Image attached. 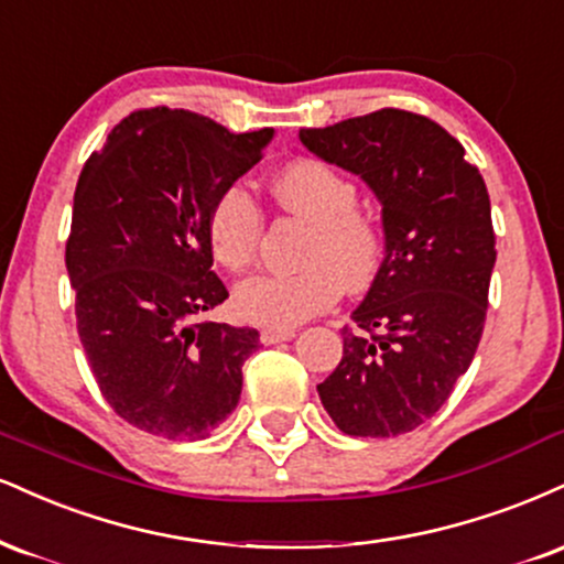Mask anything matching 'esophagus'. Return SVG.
<instances>
[{
	"label": "esophagus",
	"instance_id": "34e87169",
	"mask_svg": "<svg viewBox=\"0 0 564 564\" xmlns=\"http://www.w3.org/2000/svg\"><path fill=\"white\" fill-rule=\"evenodd\" d=\"M296 330L294 328H264L260 330V341L264 347H270V344H281V341H289V338H294Z\"/></svg>",
	"mask_w": 564,
	"mask_h": 564
}]
</instances>
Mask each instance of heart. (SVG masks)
Here are the masks:
<instances>
[{"label":"heart","instance_id":"1","mask_svg":"<svg viewBox=\"0 0 564 564\" xmlns=\"http://www.w3.org/2000/svg\"><path fill=\"white\" fill-rule=\"evenodd\" d=\"M283 215L307 223L296 273H270L243 281L234 294L241 321L268 328H294L338 300L341 281L359 289L376 275L383 257V228L357 205V183L321 158L283 162L270 178ZM264 234L262 207L239 183L220 188L207 209L209 252L230 273L252 268Z\"/></svg>","mask_w":564,"mask_h":564}]
</instances>
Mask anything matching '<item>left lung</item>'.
Returning <instances> with one entry per match:
<instances>
[{
	"mask_svg": "<svg viewBox=\"0 0 564 564\" xmlns=\"http://www.w3.org/2000/svg\"><path fill=\"white\" fill-rule=\"evenodd\" d=\"M300 139L362 175L383 205L386 260L344 325L321 402L349 436L410 433L446 404L484 336L497 262L484 175L438 123L393 107Z\"/></svg>",
	"mask_w": 564,
	"mask_h": 564,
	"instance_id": "1",
	"label": "left lung"
}]
</instances>
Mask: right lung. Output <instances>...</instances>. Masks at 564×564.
<instances>
[{
    "mask_svg": "<svg viewBox=\"0 0 564 564\" xmlns=\"http://www.w3.org/2000/svg\"><path fill=\"white\" fill-rule=\"evenodd\" d=\"M270 135L149 107L120 120L78 175L65 243L76 328L101 397L133 429L207 438L239 404L260 334L199 321L228 300L207 209Z\"/></svg>",
    "mask_w": 564,
    "mask_h": 564,
    "instance_id": "add662e5",
    "label": "right lung"
}]
</instances>
